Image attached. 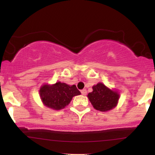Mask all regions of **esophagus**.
<instances>
[{"label":"esophagus","mask_w":155,"mask_h":155,"mask_svg":"<svg viewBox=\"0 0 155 155\" xmlns=\"http://www.w3.org/2000/svg\"><path fill=\"white\" fill-rule=\"evenodd\" d=\"M81 95H87V90L86 89H84V90H81Z\"/></svg>","instance_id":"34e87169"}]
</instances>
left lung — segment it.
Wrapping results in <instances>:
<instances>
[{
    "mask_svg": "<svg viewBox=\"0 0 155 155\" xmlns=\"http://www.w3.org/2000/svg\"><path fill=\"white\" fill-rule=\"evenodd\" d=\"M120 97V92L117 90H111L101 82L92 86V92L87 95L94 108L103 112L108 111L116 107Z\"/></svg>",
    "mask_w": 155,
    "mask_h": 155,
    "instance_id": "1",
    "label": "left lung"
}]
</instances>
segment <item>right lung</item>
Segmentation results:
<instances>
[{"label":"right lung","instance_id":"1","mask_svg":"<svg viewBox=\"0 0 155 155\" xmlns=\"http://www.w3.org/2000/svg\"><path fill=\"white\" fill-rule=\"evenodd\" d=\"M81 92L76 85H69L58 81L53 84H44L39 90V95L42 103L47 108L53 110H61L68 106L74 96Z\"/></svg>","mask_w":155,"mask_h":155}]
</instances>
